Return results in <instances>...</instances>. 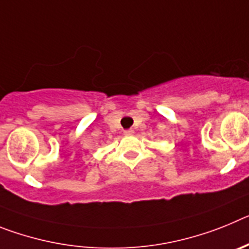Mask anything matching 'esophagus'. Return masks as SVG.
Returning a JSON list of instances; mask_svg holds the SVG:
<instances>
[{"mask_svg": "<svg viewBox=\"0 0 249 249\" xmlns=\"http://www.w3.org/2000/svg\"><path fill=\"white\" fill-rule=\"evenodd\" d=\"M123 133H124V136H132L135 133V131H133V129H126Z\"/></svg>", "mask_w": 249, "mask_h": 249, "instance_id": "1", "label": "esophagus"}]
</instances>
